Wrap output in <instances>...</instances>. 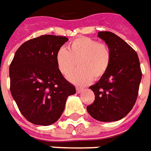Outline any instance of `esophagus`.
Segmentation results:
<instances>
[{
	"instance_id": "obj_1",
	"label": "esophagus",
	"mask_w": 151,
	"mask_h": 151,
	"mask_svg": "<svg viewBox=\"0 0 151 151\" xmlns=\"http://www.w3.org/2000/svg\"><path fill=\"white\" fill-rule=\"evenodd\" d=\"M76 91H77L78 93H81V92L83 91V88H82V87H79V86H77V87H76Z\"/></svg>"
}]
</instances>
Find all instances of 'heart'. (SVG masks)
I'll return each mask as SVG.
<instances>
[{
	"label": "heart",
	"mask_w": 151,
	"mask_h": 151,
	"mask_svg": "<svg viewBox=\"0 0 151 151\" xmlns=\"http://www.w3.org/2000/svg\"><path fill=\"white\" fill-rule=\"evenodd\" d=\"M56 65L63 75H69L70 82L84 85L98 81L106 74L111 60V52L108 44L99 43L92 38L82 36L72 40L65 47H60L56 54Z\"/></svg>",
	"instance_id": "obj_1"
}]
</instances>
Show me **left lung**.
<instances>
[{
    "label": "left lung",
    "instance_id": "left-lung-1",
    "mask_svg": "<svg viewBox=\"0 0 151 151\" xmlns=\"http://www.w3.org/2000/svg\"><path fill=\"white\" fill-rule=\"evenodd\" d=\"M98 36L110 47L111 60L106 74L90 86L95 97L86 110L95 120L116 121L135 104L142 73L137 54L125 41L110 31H99Z\"/></svg>",
    "mask_w": 151,
    "mask_h": 151
}]
</instances>
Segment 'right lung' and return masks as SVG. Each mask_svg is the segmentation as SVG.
Segmentation results:
<instances>
[{
    "mask_svg": "<svg viewBox=\"0 0 151 151\" xmlns=\"http://www.w3.org/2000/svg\"><path fill=\"white\" fill-rule=\"evenodd\" d=\"M69 39L43 35L22 43L9 65L10 91L22 116L37 125L58 120L75 86L57 67L56 54Z\"/></svg>",
    "mask_w": 151,
    "mask_h": 151,
    "instance_id": "right-lung-1",
    "label": "right lung"
}]
</instances>
